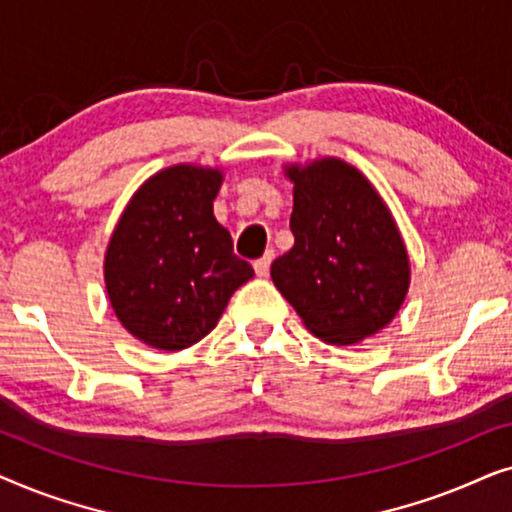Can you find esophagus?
Masks as SVG:
<instances>
[{"mask_svg": "<svg viewBox=\"0 0 512 512\" xmlns=\"http://www.w3.org/2000/svg\"><path fill=\"white\" fill-rule=\"evenodd\" d=\"M272 258H275V251H265V256L263 258H258V261H254V270H256V275L258 277H265L270 272V263H272Z\"/></svg>", "mask_w": 512, "mask_h": 512, "instance_id": "34e87169", "label": "esophagus"}]
</instances>
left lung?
Returning a JSON list of instances; mask_svg holds the SVG:
<instances>
[{"instance_id":"8db88e82","label":"left lung","mask_w":512,"mask_h":512,"mask_svg":"<svg viewBox=\"0 0 512 512\" xmlns=\"http://www.w3.org/2000/svg\"><path fill=\"white\" fill-rule=\"evenodd\" d=\"M293 184V247L270 277L312 335L356 345L380 333L410 289V256L387 202L340 158L284 165Z\"/></svg>"}]
</instances>
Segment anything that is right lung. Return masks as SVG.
<instances>
[{
    "mask_svg": "<svg viewBox=\"0 0 512 512\" xmlns=\"http://www.w3.org/2000/svg\"><path fill=\"white\" fill-rule=\"evenodd\" d=\"M221 184L219 167H165L137 188L109 237V303L144 345L179 352L200 342L254 277L214 216Z\"/></svg>",
    "mask_w": 512,
    "mask_h": 512,
    "instance_id": "obj_1",
    "label": "right lung"
}]
</instances>
